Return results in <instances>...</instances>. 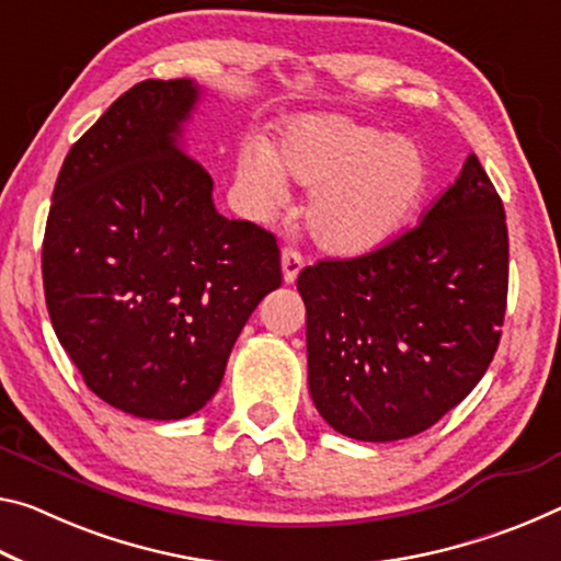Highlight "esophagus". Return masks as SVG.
<instances>
[{"label":"esophagus","instance_id":"esophagus-1","mask_svg":"<svg viewBox=\"0 0 561 561\" xmlns=\"http://www.w3.org/2000/svg\"><path fill=\"white\" fill-rule=\"evenodd\" d=\"M301 264H305V256H301L299 249L295 247H287L282 252V274H284V282L291 284L297 279V274L301 270Z\"/></svg>","mask_w":561,"mask_h":561}]
</instances>
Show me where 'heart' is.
<instances>
[{
	"instance_id": "obj_1",
	"label": "heart",
	"mask_w": 561,
	"mask_h": 561,
	"mask_svg": "<svg viewBox=\"0 0 561 561\" xmlns=\"http://www.w3.org/2000/svg\"><path fill=\"white\" fill-rule=\"evenodd\" d=\"M239 176L266 204L289 197L287 176L312 186L305 219L314 244L332 256H362L404 232L430 190V162L412 139L344 114H305L282 129L277 149L244 147Z\"/></svg>"
}]
</instances>
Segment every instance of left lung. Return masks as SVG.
<instances>
[{"label":"left lung","mask_w":561,"mask_h":561,"mask_svg":"<svg viewBox=\"0 0 561 561\" xmlns=\"http://www.w3.org/2000/svg\"><path fill=\"white\" fill-rule=\"evenodd\" d=\"M506 284L502 199L469 154L414 229L377 252L299 272L317 412L359 442L430 430L494 359Z\"/></svg>","instance_id":"1"}]
</instances>
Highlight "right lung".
I'll return each instance as SVG.
<instances>
[{
  "mask_svg": "<svg viewBox=\"0 0 561 561\" xmlns=\"http://www.w3.org/2000/svg\"><path fill=\"white\" fill-rule=\"evenodd\" d=\"M192 79L124 92L59 169L42 279L84 385L141 420H182L217 394L239 332L282 284L274 234L215 209L180 145Z\"/></svg>",
  "mask_w": 561,
  "mask_h": 561,
  "instance_id": "obj_1",
  "label": "right lung"
}]
</instances>
